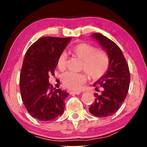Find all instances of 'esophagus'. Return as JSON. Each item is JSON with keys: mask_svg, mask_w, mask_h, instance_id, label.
I'll return each instance as SVG.
<instances>
[{"mask_svg": "<svg viewBox=\"0 0 147 147\" xmlns=\"http://www.w3.org/2000/svg\"><path fill=\"white\" fill-rule=\"evenodd\" d=\"M69 92L70 94H75V95H78V94H80V93H81L80 92H74V91H70Z\"/></svg>", "mask_w": 147, "mask_h": 147, "instance_id": "1", "label": "esophagus"}]
</instances>
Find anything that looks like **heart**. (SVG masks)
Masks as SVG:
<instances>
[{
	"label": "heart",
	"instance_id": "obj_1",
	"mask_svg": "<svg viewBox=\"0 0 147 147\" xmlns=\"http://www.w3.org/2000/svg\"><path fill=\"white\" fill-rule=\"evenodd\" d=\"M70 51L74 56L83 61L82 70L85 71L92 79H99L107 71L109 67V57L106 52L97 50L95 47L87 43L78 44ZM66 60V54H60L57 60V67L60 70L65 68ZM87 78L85 72H66L62 76V84L68 90H79L86 82Z\"/></svg>",
	"mask_w": 147,
	"mask_h": 147
}]
</instances>
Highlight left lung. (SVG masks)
I'll use <instances>...</instances> for the list:
<instances>
[{
    "label": "left lung",
    "mask_w": 147,
    "mask_h": 147,
    "mask_svg": "<svg viewBox=\"0 0 147 147\" xmlns=\"http://www.w3.org/2000/svg\"><path fill=\"white\" fill-rule=\"evenodd\" d=\"M92 37L105 50L109 57V67L104 75L94 84L98 90L102 88L101 94H94L95 101L89 111L97 117L113 115L121 107L127 95L130 85V71L121 49L116 44L100 33Z\"/></svg>",
    "instance_id": "obj_1"
}]
</instances>
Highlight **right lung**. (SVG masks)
Masks as SVG:
<instances>
[{
    "label": "right lung",
    "mask_w": 147,
    "mask_h": 147,
    "mask_svg": "<svg viewBox=\"0 0 147 147\" xmlns=\"http://www.w3.org/2000/svg\"><path fill=\"white\" fill-rule=\"evenodd\" d=\"M71 37H41L26 52L20 74V91L26 109L32 117L42 121L55 119L63 113L69 94L52 89L50 75H54L59 55Z\"/></svg>",
    "instance_id": "1"
}]
</instances>
